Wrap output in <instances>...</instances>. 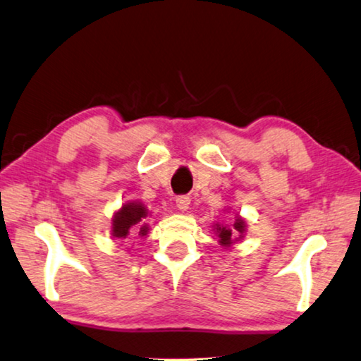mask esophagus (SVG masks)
Here are the masks:
<instances>
[{
	"mask_svg": "<svg viewBox=\"0 0 361 361\" xmlns=\"http://www.w3.org/2000/svg\"><path fill=\"white\" fill-rule=\"evenodd\" d=\"M190 206H191V199L188 197V196H178V197H176V207H178L181 212L188 211V209H190Z\"/></svg>",
	"mask_w": 361,
	"mask_h": 361,
	"instance_id": "obj_1",
	"label": "esophagus"
}]
</instances>
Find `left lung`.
<instances>
[{
  "label": "left lung",
  "mask_w": 361,
  "mask_h": 361,
  "mask_svg": "<svg viewBox=\"0 0 361 361\" xmlns=\"http://www.w3.org/2000/svg\"><path fill=\"white\" fill-rule=\"evenodd\" d=\"M212 230L214 235L217 236L219 245L222 246L224 250H232L236 243H240V241L246 236V232H248V222H246V219L241 217L240 214H236L235 224L232 227H230V225L215 222L212 225Z\"/></svg>",
  "instance_id": "obj_1"
}]
</instances>
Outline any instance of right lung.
I'll return each instance as SVG.
<instances>
[{
  "label": "right lung",
  "instance_id": "right-lung-1",
  "mask_svg": "<svg viewBox=\"0 0 361 361\" xmlns=\"http://www.w3.org/2000/svg\"><path fill=\"white\" fill-rule=\"evenodd\" d=\"M149 209L141 201H128L116 209L111 217V236L116 240H126L129 236H147L150 232Z\"/></svg>",
  "mask_w": 361,
  "mask_h": 361
}]
</instances>
